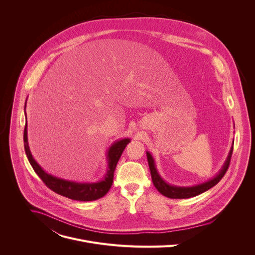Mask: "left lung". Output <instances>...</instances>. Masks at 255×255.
Masks as SVG:
<instances>
[{
    "label": "left lung",
    "instance_id": "obj_1",
    "mask_svg": "<svg viewBox=\"0 0 255 255\" xmlns=\"http://www.w3.org/2000/svg\"><path fill=\"white\" fill-rule=\"evenodd\" d=\"M232 152H233V147L230 150V153L228 155V158H227L223 168L221 169L219 174H218L216 177L207 181V183H204L202 185H198V186H195V187H191V188H180V187H173V186L167 185L165 181L159 176V174L157 173V170H156L155 165H154L153 158L150 155V153L146 152V155H147L148 165H149V168H150L152 183H153L154 187L156 188V190L161 195H163L167 198H170V199H187V198H192V197L198 196V195L208 191L209 189L213 188L214 186H216L218 183H219V181L225 175L226 171L228 170V167H229L230 161H231V157H232Z\"/></svg>",
    "mask_w": 255,
    "mask_h": 255
}]
</instances>
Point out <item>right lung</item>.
<instances>
[{
	"instance_id": "1",
	"label": "right lung",
	"mask_w": 255,
	"mask_h": 255,
	"mask_svg": "<svg viewBox=\"0 0 255 255\" xmlns=\"http://www.w3.org/2000/svg\"><path fill=\"white\" fill-rule=\"evenodd\" d=\"M23 139H24V148H25V152L28 157V160L32 165L34 171L37 173L38 176L42 179L44 185L48 189H50L51 191H53L54 193L60 196L66 197L71 200L85 201V202L98 200L104 197L109 192V190L111 189V186L113 184V178H114V171L118 163V160L120 159L125 147L127 146V144L130 142L129 139H122L112 145V147L110 148L108 153V159H109L108 172L103 180L95 184H79V183H74V181H68L61 178H57L55 176H52L46 173L38 165V163L34 160L30 152V149L28 146V141H27V121L24 128Z\"/></svg>"
}]
</instances>
